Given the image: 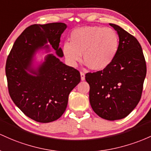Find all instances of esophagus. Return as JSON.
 <instances>
[{
	"mask_svg": "<svg viewBox=\"0 0 151 151\" xmlns=\"http://www.w3.org/2000/svg\"><path fill=\"white\" fill-rule=\"evenodd\" d=\"M81 78L82 81L85 80V73L84 72H83V71H81Z\"/></svg>",
	"mask_w": 151,
	"mask_h": 151,
	"instance_id": "esophagus-1",
	"label": "esophagus"
}]
</instances>
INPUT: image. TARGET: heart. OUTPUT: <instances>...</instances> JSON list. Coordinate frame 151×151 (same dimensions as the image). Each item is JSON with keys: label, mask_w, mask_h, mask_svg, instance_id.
Instances as JSON below:
<instances>
[{"label": "heart", "mask_w": 151, "mask_h": 151, "mask_svg": "<svg viewBox=\"0 0 151 151\" xmlns=\"http://www.w3.org/2000/svg\"><path fill=\"white\" fill-rule=\"evenodd\" d=\"M70 42L63 45V53L67 60L76 65L82 60L94 70L107 68L118 49L119 40L116 32L111 28L86 26L73 30Z\"/></svg>", "instance_id": "1"}]
</instances>
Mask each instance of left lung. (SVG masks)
<instances>
[{
	"instance_id": "8db88e82",
	"label": "left lung",
	"mask_w": 151,
	"mask_h": 151,
	"mask_svg": "<svg viewBox=\"0 0 151 151\" xmlns=\"http://www.w3.org/2000/svg\"><path fill=\"white\" fill-rule=\"evenodd\" d=\"M118 33V52L102 70L87 73L89 100L98 116L108 121L122 119L139 103L146 76V63L141 45L133 35L110 23Z\"/></svg>"
}]
</instances>
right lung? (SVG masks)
<instances>
[{
	"mask_svg": "<svg viewBox=\"0 0 151 151\" xmlns=\"http://www.w3.org/2000/svg\"><path fill=\"white\" fill-rule=\"evenodd\" d=\"M66 28L63 23L30 25L16 39L6 60V75L12 101L25 116L39 123L58 119L66 109L70 91L81 81L77 69L51 54L37 72L30 69L35 50L47 42L58 56H63L59 43Z\"/></svg>",
	"mask_w": 151,
	"mask_h": 151,
	"instance_id": "right-lung-1",
	"label": "right lung"
}]
</instances>
